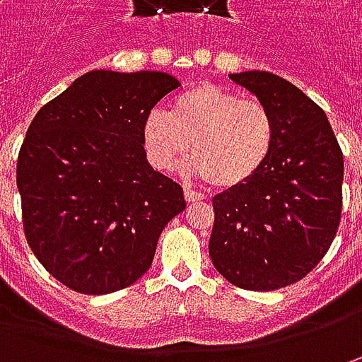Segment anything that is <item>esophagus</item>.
Masks as SVG:
<instances>
[{"label": "esophagus", "instance_id": "esophagus-1", "mask_svg": "<svg viewBox=\"0 0 362 362\" xmlns=\"http://www.w3.org/2000/svg\"><path fill=\"white\" fill-rule=\"evenodd\" d=\"M185 199L189 203H197V202H203V199H207L203 193H197V191H193V189L185 187Z\"/></svg>", "mask_w": 362, "mask_h": 362}]
</instances>
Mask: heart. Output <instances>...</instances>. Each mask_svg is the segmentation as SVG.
Instances as JSON below:
<instances>
[{
  "instance_id": "b5f03b06",
  "label": "heart",
  "mask_w": 362,
  "mask_h": 362,
  "mask_svg": "<svg viewBox=\"0 0 362 362\" xmlns=\"http://www.w3.org/2000/svg\"><path fill=\"white\" fill-rule=\"evenodd\" d=\"M141 134L146 157L160 171L175 169L191 145L189 171L217 189H233L268 163L276 120L262 100L203 82L181 92L169 115L146 112Z\"/></svg>"
}]
</instances>
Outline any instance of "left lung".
Segmentation results:
<instances>
[{
  "label": "left lung",
  "instance_id": "left-lung-1",
  "mask_svg": "<svg viewBox=\"0 0 362 362\" xmlns=\"http://www.w3.org/2000/svg\"><path fill=\"white\" fill-rule=\"evenodd\" d=\"M230 78L276 120L264 169L214 197L209 256L243 290L268 292L302 280L325 257L342 209V151L327 115L292 82L250 70Z\"/></svg>",
  "mask_w": 362,
  "mask_h": 362
}]
</instances>
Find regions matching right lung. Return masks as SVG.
<instances>
[{
    "label": "right lung",
    "instance_id": "obj_1",
    "mask_svg": "<svg viewBox=\"0 0 362 362\" xmlns=\"http://www.w3.org/2000/svg\"><path fill=\"white\" fill-rule=\"evenodd\" d=\"M179 80L165 72L92 70L44 105L18 157L25 238L42 266L82 294L134 284L183 189L155 171L143 120Z\"/></svg>",
    "mask_w": 362,
    "mask_h": 362
}]
</instances>
